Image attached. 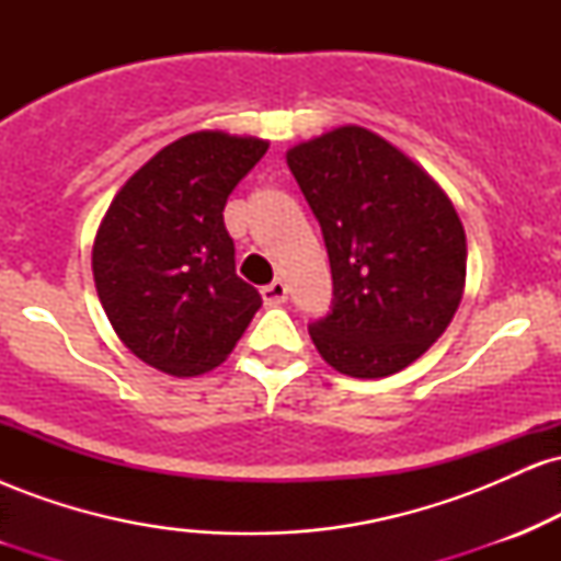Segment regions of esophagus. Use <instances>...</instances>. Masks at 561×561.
Masks as SVG:
<instances>
[{"label": "esophagus", "instance_id": "34e87169", "mask_svg": "<svg viewBox=\"0 0 561 561\" xmlns=\"http://www.w3.org/2000/svg\"><path fill=\"white\" fill-rule=\"evenodd\" d=\"M261 298L266 306H282L287 300V285L285 282H272L261 289Z\"/></svg>", "mask_w": 561, "mask_h": 561}]
</instances>
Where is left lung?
<instances>
[{
  "label": "left lung",
  "instance_id": "left-lung-1",
  "mask_svg": "<svg viewBox=\"0 0 561 561\" xmlns=\"http://www.w3.org/2000/svg\"><path fill=\"white\" fill-rule=\"evenodd\" d=\"M330 253L332 313L308 327L334 371L390 377L446 332L465 295L467 234L443 186L364 126L287 150Z\"/></svg>",
  "mask_w": 561,
  "mask_h": 561
}]
</instances>
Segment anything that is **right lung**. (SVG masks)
<instances>
[{"label": "right lung", "mask_w": 561, "mask_h": 561, "mask_svg": "<svg viewBox=\"0 0 561 561\" xmlns=\"http://www.w3.org/2000/svg\"><path fill=\"white\" fill-rule=\"evenodd\" d=\"M266 150V139L218 128L186 134L121 186L100 221L96 295L121 343L152 369H216L261 308L234 272L224 205Z\"/></svg>", "instance_id": "1"}]
</instances>
